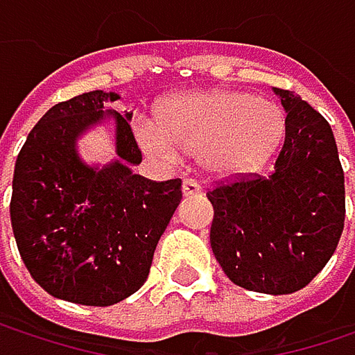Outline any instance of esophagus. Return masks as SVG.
I'll return each mask as SVG.
<instances>
[{"instance_id": "obj_1", "label": "esophagus", "mask_w": 355, "mask_h": 355, "mask_svg": "<svg viewBox=\"0 0 355 355\" xmlns=\"http://www.w3.org/2000/svg\"><path fill=\"white\" fill-rule=\"evenodd\" d=\"M182 195L184 197H197V195H201V184H197L191 178L182 180Z\"/></svg>"}]
</instances>
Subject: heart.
<instances>
[{
    "label": "heart",
    "mask_w": 355,
    "mask_h": 355,
    "mask_svg": "<svg viewBox=\"0 0 355 355\" xmlns=\"http://www.w3.org/2000/svg\"><path fill=\"white\" fill-rule=\"evenodd\" d=\"M286 135V112L248 92L211 88L166 98L156 119L135 123L137 144L152 158L175 164L197 154L216 177L241 178L267 164Z\"/></svg>",
    "instance_id": "b5f03b06"
}]
</instances>
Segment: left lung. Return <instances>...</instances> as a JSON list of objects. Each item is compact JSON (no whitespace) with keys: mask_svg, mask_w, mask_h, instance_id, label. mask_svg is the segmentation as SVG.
I'll list each match as a JSON object with an SVG mask.
<instances>
[{"mask_svg":"<svg viewBox=\"0 0 355 355\" xmlns=\"http://www.w3.org/2000/svg\"><path fill=\"white\" fill-rule=\"evenodd\" d=\"M286 137L269 177L207 191L211 250L236 286L261 294L304 288L333 257L345 220V180L331 125L290 90L273 88Z\"/></svg>","mask_w":355,"mask_h":355,"instance_id":"1","label":"left lung"}]
</instances>
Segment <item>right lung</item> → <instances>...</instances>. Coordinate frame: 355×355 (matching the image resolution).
Returning <instances> with one entry per match:
<instances>
[{"mask_svg": "<svg viewBox=\"0 0 355 355\" xmlns=\"http://www.w3.org/2000/svg\"><path fill=\"white\" fill-rule=\"evenodd\" d=\"M116 92L92 90L49 108L22 146L10 218L20 257L36 284L59 300L110 306L148 279L156 245L180 203V180L154 182L131 168L141 152L133 112ZM110 120L115 158L90 165L79 139Z\"/></svg>", "mask_w": 355, "mask_h": 355, "instance_id": "add662e5", "label": "right lung"}]
</instances>
